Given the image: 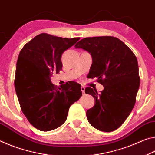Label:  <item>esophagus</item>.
<instances>
[{"label":"esophagus","mask_w":155,"mask_h":155,"mask_svg":"<svg viewBox=\"0 0 155 155\" xmlns=\"http://www.w3.org/2000/svg\"><path fill=\"white\" fill-rule=\"evenodd\" d=\"M81 91H82V93H84V92H85V87H81Z\"/></svg>","instance_id":"obj_1"}]
</instances>
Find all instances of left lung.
<instances>
[{
  "label": "left lung",
  "instance_id": "left-lung-1",
  "mask_svg": "<svg viewBox=\"0 0 155 155\" xmlns=\"http://www.w3.org/2000/svg\"><path fill=\"white\" fill-rule=\"evenodd\" d=\"M75 47L91 55L88 77L97 78L104 87L100 93L91 87L85 89L95 99L94 106L87 111L88 122L99 130H115L135 106L140 84L137 58L127 45L113 36L85 38Z\"/></svg>",
  "mask_w": 155,
  "mask_h": 155
}]
</instances>
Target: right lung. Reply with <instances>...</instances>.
I'll return each mask as SVG.
<instances>
[{
    "label": "right lung",
    "instance_id": "1",
    "mask_svg": "<svg viewBox=\"0 0 155 155\" xmlns=\"http://www.w3.org/2000/svg\"><path fill=\"white\" fill-rule=\"evenodd\" d=\"M79 40L40 34L20 51L15 89L22 113L38 130L50 131L62 126L70 106L82 97L77 82L57 88L51 82L52 75L62 70L61 55Z\"/></svg>",
    "mask_w": 155,
    "mask_h": 155
}]
</instances>
